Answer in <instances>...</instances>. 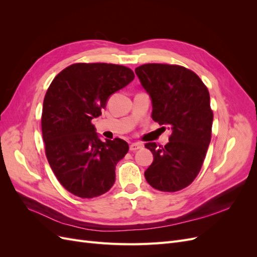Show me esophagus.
I'll return each mask as SVG.
<instances>
[{
  "label": "esophagus",
  "mask_w": 257,
  "mask_h": 257,
  "mask_svg": "<svg viewBox=\"0 0 257 257\" xmlns=\"http://www.w3.org/2000/svg\"><path fill=\"white\" fill-rule=\"evenodd\" d=\"M144 147L143 144H139V143H133L130 145V150L131 151H136V150H139L142 149V148Z\"/></svg>",
  "instance_id": "esophagus-1"
}]
</instances>
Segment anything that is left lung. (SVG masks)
<instances>
[{"label": "left lung", "mask_w": 257, "mask_h": 257, "mask_svg": "<svg viewBox=\"0 0 257 257\" xmlns=\"http://www.w3.org/2000/svg\"><path fill=\"white\" fill-rule=\"evenodd\" d=\"M135 73L150 96L152 119L172 131L164 147L145 145L153 154L146 180L162 192L180 191L198 175L211 141L208 89L195 73L179 65L144 64Z\"/></svg>", "instance_id": "8db88e82"}]
</instances>
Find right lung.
I'll use <instances>...</instances> for the list:
<instances>
[{
	"instance_id": "1",
	"label": "right lung",
	"mask_w": 257,
	"mask_h": 257,
	"mask_svg": "<svg viewBox=\"0 0 257 257\" xmlns=\"http://www.w3.org/2000/svg\"><path fill=\"white\" fill-rule=\"evenodd\" d=\"M134 77L122 65L77 63L58 74L46 93L42 114L46 157L59 182L76 196L97 197L115 181V166L128 144L120 138L102 142L91 121Z\"/></svg>"
}]
</instances>
